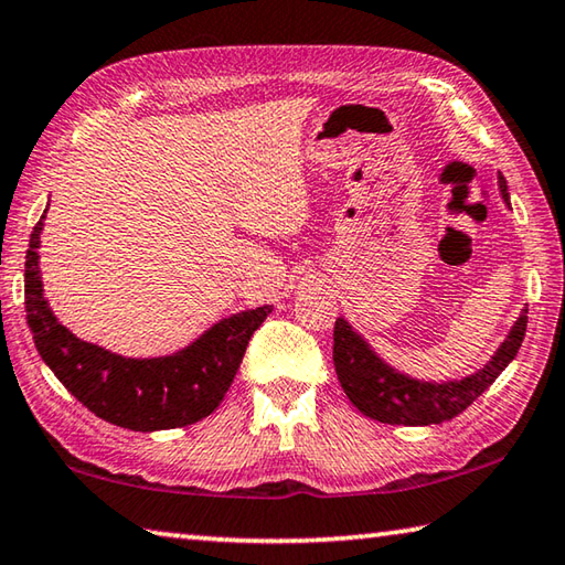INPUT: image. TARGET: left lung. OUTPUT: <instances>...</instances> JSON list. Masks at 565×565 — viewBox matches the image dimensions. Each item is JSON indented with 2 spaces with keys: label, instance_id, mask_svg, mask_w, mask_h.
<instances>
[{
  "label": "left lung",
  "instance_id": "obj_1",
  "mask_svg": "<svg viewBox=\"0 0 565 565\" xmlns=\"http://www.w3.org/2000/svg\"><path fill=\"white\" fill-rule=\"evenodd\" d=\"M499 191L505 206L511 209L509 184L503 174H499ZM525 323H529V309L523 306L489 363L461 379L428 381L391 366L347 319L339 317L333 327V366L343 394L363 416L391 426L444 424L471 406L501 376V371L521 349Z\"/></svg>",
  "mask_w": 565,
  "mask_h": 565
}]
</instances>
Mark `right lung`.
<instances>
[{
    "label": "right lung",
    "instance_id": "add662e5",
    "mask_svg": "<svg viewBox=\"0 0 565 565\" xmlns=\"http://www.w3.org/2000/svg\"><path fill=\"white\" fill-rule=\"evenodd\" d=\"M44 218L46 209L26 248L24 306L34 347L64 388L92 414L129 431H167L212 414L232 386L248 341L271 313V306L232 313L167 356H121L99 343L76 339L44 299L40 271Z\"/></svg>",
    "mask_w": 565,
    "mask_h": 565
}]
</instances>
